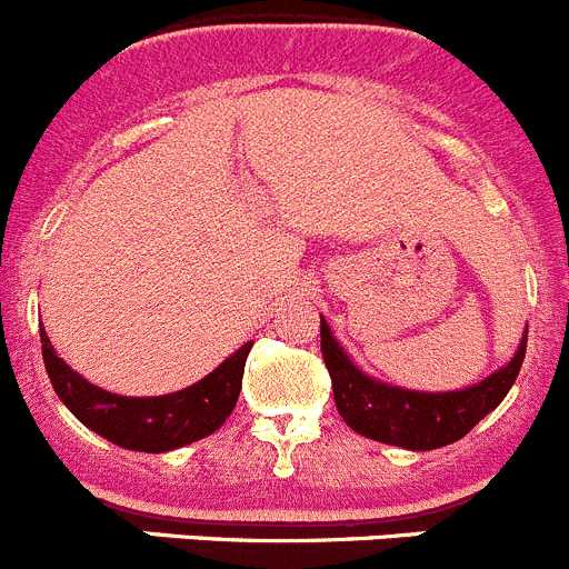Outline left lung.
I'll list each match as a JSON object with an SVG mask.
<instances>
[{"instance_id": "8db88e82", "label": "left lung", "mask_w": 569, "mask_h": 569, "mask_svg": "<svg viewBox=\"0 0 569 569\" xmlns=\"http://www.w3.org/2000/svg\"><path fill=\"white\" fill-rule=\"evenodd\" d=\"M528 329L522 335L515 359L476 387L457 392H415L381 385L353 368L342 353L329 326L320 318V351L331 376L337 412L357 435L409 451H435L462 440L481 418H487L506 398L520 373L526 357Z\"/></svg>"}]
</instances>
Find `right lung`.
<instances>
[{"label":"right lung","instance_id":"add662e5","mask_svg":"<svg viewBox=\"0 0 569 569\" xmlns=\"http://www.w3.org/2000/svg\"><path fill=\"white\" fill-rule=\"evenodd\" d=\"M251 346L254 342H246L240 351H234V357L218 365L207 379L196 381L188 390L157 398H127L93 387L91 381L74 373L54 353L47 331H41V351L49 381L69 412L112 446L143 453L173 451L221 429L238 403Z\"/></svg>","mask_w":569,"mask_h":569}]
</instances>
